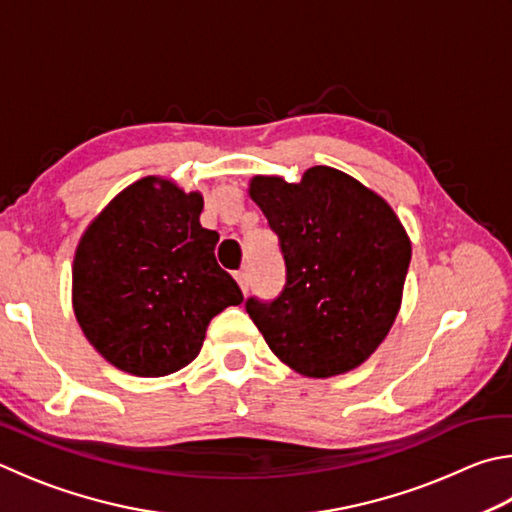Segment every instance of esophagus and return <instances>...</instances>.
Listing matches in <instances>:
<instances>
[{
  "instance_id": "1",
  "label": "esophagus",
  "mask_w": 512,
  "mask_h": 512,
  "mask_svg": "<svg viewBox=\"0 0 512 512\" xmlns=\"http://www.w3.org/2000/svg\"><path fill=\"white\" fill-rule=\"evenodd\" d=\"M235 280H237V284H239V288L241 291H248V284H250V277H248V273L246 271H237L235 273Z\"/></svg>"
}]
</instances>
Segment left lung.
Here are the masks:
<instances>
[{"label":"left lung","mask_w":512,"mask_h":512,"mask_svg":"<svg viewBox=\"0 0 512 512\" xmlns=\"http://www.w3.org/2000/svg\"><path fill=\"white\" fill-rule=\"evenodd\" d=\"M250 199L280 239L286 282L246 311L277 358L311 378L358 367L401 309L412 244L385 199L327 165L300 183L255 176Z\"/></svg>","instance_id":"8db88e82"}]
</instances>
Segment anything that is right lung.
Returning <instances> with one entry per match:
<instances>
[{
    "label": "right lung",
    "instance_id": "add662e5",
    "mask_svg": "<svg viewBox=\"0 0 512 512\" xmlns=\"http://www.w3.org/2000/svg\"><path fill=\"white\" fill-rule=\"evenodd\" d=\"M203 199L145 176L82 235L73 259V311L111 365L156 378L199 356L210 320L244 302L217 264L219 235L199 224Z\"/></svg>",
    "mask_w": 512,
    "mask_h": 512
}]
</instances>
